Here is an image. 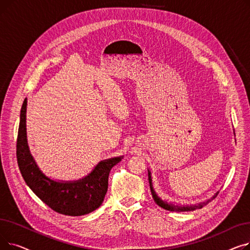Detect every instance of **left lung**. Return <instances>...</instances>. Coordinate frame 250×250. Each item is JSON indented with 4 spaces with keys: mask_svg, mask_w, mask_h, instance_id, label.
Segmentation results:
<instances>
[{
    "mask_svg": "<svg viewBox=\"0 0 250 250\" xmlns=\"http://www.w3.org/2000/svg\"><path fill=\"white\" fill-rule=\"evenodd\" d=\"M148 175H149V183H150V188H151V192H152V196L153 199L155 201V203L158 205L159 207L167 209V211H171V212H186V211H193V209H196V208H203L204 206H206L207 204H208V202L211 200H208L207 202H204V203H200V204H196L194 206H180V205H174V204H170V203H167L165 201H163L161 198H159L158 195H157V193L155 192L154 188H153V185H152V176H151V172L148 171ZM219 191L213 196L212 200L215 199L216 196L218 195Z\"/></svg>",
    "mask_w": 250,
    "mask_h": 250,
    "instance_id": "left-lung-1",
    "label": "left lung"
}]
</instances>
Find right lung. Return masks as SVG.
Returning <instances> with one entry per match:
<instances>
[{"label": "right lung", "instance_id": "1", "mask_svg": "<svg viewBox=\"0 0 250 250\" xmlns=\"http://www.w3.org/2000/svg\"><path fill=\"white\" fill-rule=\"evenodd\" d=\"M25 98L20 112L16 155L17 163L30 189L55 212L67 216H82L95 211L102 204L108 188V176L111 168L122 161L123 156L99 162L91 173L75 181L50 179L37 166L30 153L26 135Z\"/></svg>", "mask_w": 250, "mask_h": 250}]
</instances>
